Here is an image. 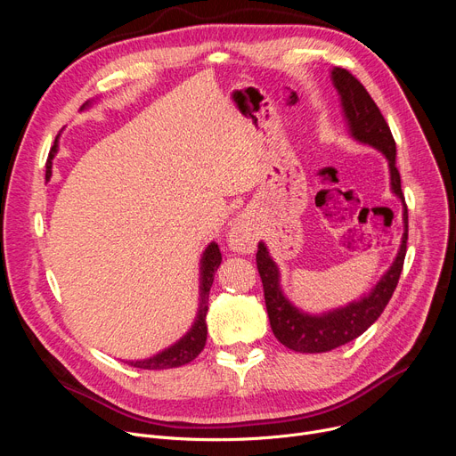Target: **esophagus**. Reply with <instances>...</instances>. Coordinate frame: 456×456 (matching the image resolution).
I'll list each match as a JSON object with an SVG mask.
<instances>
[{
	"label": "esophagus",
	"instance_id": "obj_1",
	"mask_svg": "<svg viewBox=\"0 0 456 456\" xmlns=\"http://www.w3.org/2000/svg\"><path fill=\"white\" fill-rule=\"evenodd\" d=\"M229 246L234 251L251 253L255 248V234L251 232V229H248L246 224L236 222L229 232Z\"/></svg>",
	"mask_w": 456,
	"mask_h": 456
}]
</instances>
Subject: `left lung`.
<instances>
[{"instance_id":"left-lung-1","label":"left lung","mask_w":456,"mask_h":456,"mask_svg":"<svg viewBox=\"0 0 456 456\" xmlns=\"http://www.w3.org/2000/svg\"><path fill=\"white\" fill-rule=\"evenodd\" d=\"M330 79L340 94L351 136L379 150L388 160L392 191L403 203L404 232L394 265L380 277L368 296L346 306L329 310V313L320 316L306 314L286 299L279 284V268L270 256L265 242L258 244L256 268L262 279V286H265V299L272 330L282 346L299 353H325L334 347H340L361 337L362 332H366L377 322L382 310L387 308L388 301L392 299V294L399 282L406 255V240H409V210H406L401 191V177L395 167V140L387 119L380 114L364 85L353 74H349L347 69L332 68Z\"/></svg>"}]
</instances>
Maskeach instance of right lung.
Returning a JSON list of instances; mask_svg holds the SVG:
<instances>
[{
  "label": "right lung",
  "mask_w": 456,
  "mask_h": 456,
  "mask_svg": "<svg viewBox=\"0 0 456 456\" xmlns=\"http://www.w3.org/2000/svg\"><path fill=\"white\" fill-rule=\"evenodd\" d=\"M90 102H86L81 109L88 107ZM57 153V140L55 146L52 148L50 153V160L45 164V177H52V159ZM200 306H198V314L194 320V325L190 327V330L184 334L183 338H179L174 346H170L167 349L150 356L143 358V361H134L129 362L134 368L140 370H167V368H179L184 366L188 362L194 361V358L203 351L205 342H207V310H208V292L210 286L214 281V273L218 270V266L222 265V253L220 248L216 242H210L200 260Z\"/></svg>",
  "instance_id": "obj_1"
}]
</instances>
